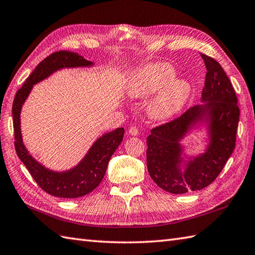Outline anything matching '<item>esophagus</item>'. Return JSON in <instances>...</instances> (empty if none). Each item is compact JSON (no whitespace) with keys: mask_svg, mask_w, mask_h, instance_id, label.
Returning <instances> with one entry per match:
<instances>
[{"mask_svg":"<svg viewBox=\"0 0 255 255\" xmlns=\"http://www.w3.org/2000/svg\"><path fill=\"white\" fill-rule=\"evenodd\" d=\"M128 133L132 135V136H136V135H138V128L136 127H131L128 129Z\"/></svg>","mask_w":255,"mask_h":255,"instance_id":"34e87169","label":"esophagus"}]
</instances>
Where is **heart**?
<instances>
[{"mask_svg":"<svg viewBox=\"0 0 255 255\" xmlns=\"http://www.w3.org/2000/svg\"><path fill=\"white\" fill-rule=\"evenodd\" d=\"M177 72L167 63H154L140 67L134 73L128 86L132 98H146L157 94L148 106L149 116L155 120H167L182 110L191 96L189 82L176 80Z\"/></svg>","mask_w":255,"mask_h":255,"instance_id":"heart-1","label":"heart"}]
</instances>
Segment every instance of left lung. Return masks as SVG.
<instances>
[{"label": "left lung", "mask_w": 255, "mask_h": 255, "mask_svg": "<svg viewBox=\"0 0 255 255\" xmlns=\"http://www.w3.org/2000/svg\"><path fill=\"white\" fill-rule=\"evenodd\" d=\"M206 66L204 104L191 107L174 120L151 128L147 137V169L154 182L172 194L206 188L222 172L236 146L240 109L233 84L218 62L201 54ZM205 123L209 145L203 154L182 157L181 139L195 125Z\"/></svg>", "instance_id": "left-lung-1"}]
</instances>
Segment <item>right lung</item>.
<instances>
[{
	"label": "right lung",
	"mask_w": 255,
	"mask_h": 255,
	"mask_svg": "<svg viewBox=\"0 0 255 255\" xmlns=\"http://www.w3.org/2000/svg\"><path fill=\"white\" fill-rule=\"evenodd\" d=\"M92 61H87L82 55L70 51H58L47 56L31 74L28 76L21 88L17 90L13 101V123L15 135V149L19 159L26 166L33 180L50 195L63 199H75L94 191L104 179L108 162L116 149L121 144L124 128L104 134L90 147L82 161L67 171H53L42 166L33 158L22 143L20 132V111L25 100L35 84L43 81L55 71L70 67L93 66Z\"/></svg>",
	"instance_id": "add662e5"
}]
</instances>
